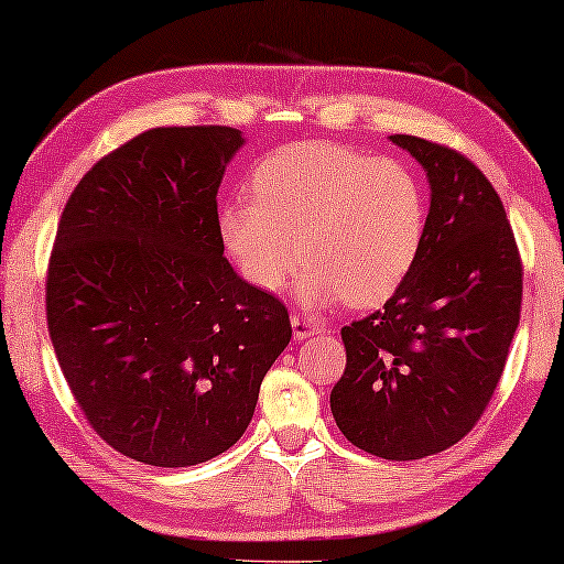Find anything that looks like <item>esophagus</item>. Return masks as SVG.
Segmentation results:
<instances>
[{
    "label": "esophagus",
    "mask_w": 564,
    "mask_h": 564,
    "mask_svg": "<svg viewBox=\"0 0 564 564\" xmlns=\"http://www.w3.org/2000/svg\"><path fill=\"white\" fill-rule=\"evenodd\" d=\"M315 334H321V323L292 315V336H295V341H305V338H311Z\"/></svg>",
    "instance_id": "34e87169"
}]
</instances>
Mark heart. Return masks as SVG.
<instances>
[{
    "label": "heart",
    "instance_id": "b5f03b06",
    "mask_svg": "<svg viewBox=\"0 0 564 564\" xmlns=\"http://www.w3.org/2000/svg\"><path fill=\"white\" fill-rule=\"evenodd\" d=\"M251 195L220 205L223 249L261 292H280L303 253L297 295L311 305L384 303L426 241V195L413 169L351 145H288L257 166Z\"/></svg>",
    "mask_w": 564,
    "mask_h": 564
}]
</instances>
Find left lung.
I'll list each match as a JSON object with an SVG mask.
<instances>
[{
    "label": "left lung",
    "mask_w": 564,
    "mask_h": 564,
    "mask_svg": "<svg viewBox=\"0 0 564 564\" xmlns=\"http://www.w3.org/2000/svg\"><path fill=\"white\" fill-rule=\"evenodd\" d=\"M390 141L426 172V241L384 311L341 328L330 413L354 446L408 462L449 449L490 403L519 328L521 259L473 161L415 135Z\"/></svg>",
    "instance_id": "1"
}]
</instances>
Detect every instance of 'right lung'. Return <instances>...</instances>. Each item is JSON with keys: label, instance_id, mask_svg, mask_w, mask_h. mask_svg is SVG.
<instances>
[{"label": "right lung", "instance_id": "add662e5", "mask_svg": "<svg viewBox=\"0 0 564 564\" xmlns=\"http://www.w3.org/2000/svg\"><path fill=\"white\" fill-rule=\"evenodd\" d=\"M246 143L153 128L97 161L61 215L45 313L91 429L153 467L218 457L292 338L288 307L223 257L218 187Z\"/></svg>", "mask_w": 564, "mask_h": 564}]
</instances>
